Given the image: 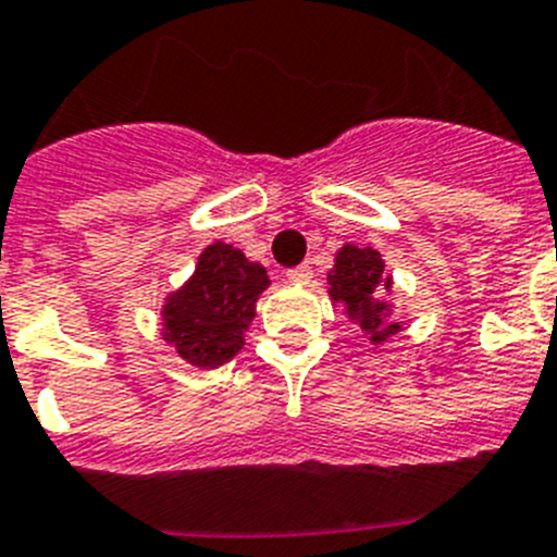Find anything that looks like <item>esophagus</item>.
<instances>
[{"label":"esophagus","instance_id":"1","mask_svg":"<svg viewBox=\"0 0 557 557\" xmlns=\"http://www.w3.org/2000/svg\"><path fill=\"white\" fill-rule=\"evenodd\" d=\"M287 278L295 284H307L312 278V268L309 264H298V268L287 270Z\"/></svg>","mask_w":557,"mask_h":557}]
</instances>
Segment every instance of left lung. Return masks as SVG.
Masks as SVG:
<instances>
[{
	"instance_id": "8db88e82",
	"label": "left lung",
	"mask_w": 557,
	"mask_h": 557,
	"mask_svg": "<svg viewBox=\"0 0 557 557\" xmlns=\"http://www.w3.org/2000/svg\"><path fill=\"white\" fill-rule=\"evenodd\" d=\"M391 284L385 262L373 248L343 245L334 268L329 270V298L346 309L348 318L359 323L373 346L401 332V326L391 321V307L382 301V293H391Z\"/></svg>"
}]
</instances>
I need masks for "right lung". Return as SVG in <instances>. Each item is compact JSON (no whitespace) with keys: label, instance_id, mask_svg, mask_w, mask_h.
Returning a JSON list of instances; mask_svg holds the SVG:
<instances>
[{"label":"right lung","instance_id":"1","mask_svg":"<svg viewBox=\"0 0 557 557\" xmlns=\"http://www.w3.org/2000/svg\"><path fill=\"white\" fill-rule=\"evenodd\" d=\"M270 278L234 245L214 243L200 253L195 275L164 304V339L198 368H218L245 346V329Z\"/></svg>","mask_w":557,"mask_h":557}]
</instances>
